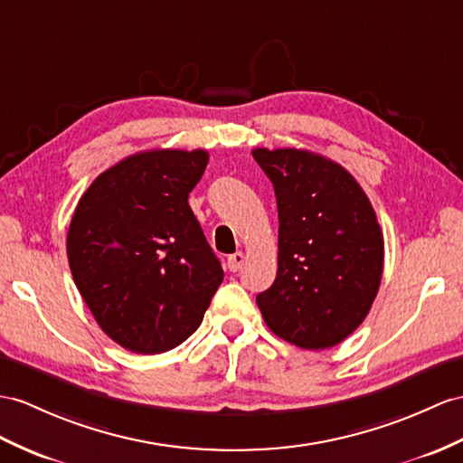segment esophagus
Segmentation results:
<instances>
[{"mask_svg":"<svg viewBox=\"0 0 463 463\" xmlns=\"http://www.w3.org/2000/svg\"><path fill=\"white\" fill-rule=\"evenodd\" d=\"M243 263H245V255L241 251L228 257V269L232 270V273H238V270L243 267Z\"/></svg>","mask_w":463,"mask_h":463,"instance_id":"34e87169","label":"esophagus"}]
</instances>
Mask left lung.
<instances>
[{"instance_id": "8db88e82", "label": "left lung", "mask_w": 463, "mask_h": 463, "mask_svg": "<svg viewBox=\"0 0 463 463\" xmlns=\"http://www.w3.org/2000/svg\"><path fill=\"white\" fill-rule=\"evenodd\" d=\"M275 188L279 269L257 295L270 332L302 349L344 342L371 310L385 243L364 188L322 155L253 149Z\"/></svg>"}]
</instances>
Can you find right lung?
<instances>
[{
    "label": "right lung",
    "instance_id": "add662e5",
    "mask_svg": "<svg viewBox=\"0 0 463 463\" xmlns=\"http://www.w3.org/2000/svg\"><path fill=\"white\" fill-rule=\"evenodd\" d=\"M208 153L155 149L101 173L66 235L74 283L99 328L135 354L193 335L223 280L188 194Z\"/></svg>",
    "mask_w": 463,
    "mask_h": 463
}]
</instances>
